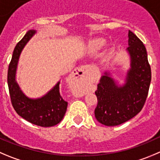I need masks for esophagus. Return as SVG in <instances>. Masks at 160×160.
<instances>
[{
    "label": "esophagus",
    "mask_w": 160,
    "mask_h": 160,
    "mask_svg": "<svg viewBox=\"0 0 160 160\" xmlns=\"http://www.w3.org/2000/svg\"><path fill=\"white\" fill-rule=\"evenodd\" d=\"M74 74L75 75L76 78H83V77H85L86 74V69L85 66H80L78 68H76L74 70Z\"/></svg>",
    "instance_id": "34e87169"
}]
</instances>
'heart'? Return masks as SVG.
<instances>
[{
	"label": "heart",
	"instance_id": "heart-1",
	"mask_svg": "<svg viewBox=\"0 0 160 160\" xmlns=\"http://www.w3.org/2000/svg\"><path fill=\"white\" fill-rule=\"evenodd\" d=\"M100 44H101V42H100V40L92 41V42L90 43L91 48H92V49H95V48H97V47L100 45Z\"/></svg>",
	"mask_w": 160,
	"mask_h": 160
}]
</instances>
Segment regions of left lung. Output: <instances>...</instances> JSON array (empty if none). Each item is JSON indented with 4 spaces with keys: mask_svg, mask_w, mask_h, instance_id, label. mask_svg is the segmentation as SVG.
I'll return each mask as SVG.
<instances>
[{
    "mask_svg": "<svg viewBox=\"0 0 160 160\" xmlns=\"http://www.w3.org/2000/svg\"><path fill=\"white\" fill-rule=\"evenodd\" d=\"M128 37L130 69L126 83L118 86L105 72L95 92L98 101L94 111L95 117L99 122L108 127L124 123L141 112L151 82V68L145 46L130 30Z\"/></svg>",
    "mask_w": 160,
    "mask_h": 160,
    "instance_id": "obj_1",
    "label": "left lung"
}]
</instances>
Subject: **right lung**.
<instances>
[{
  "instance_id": "add662e5",
  "label": "right lung",
  "mask_w": 160,
  "mask_h": 160,
  "mask_svg": "<svg viewBox=\"0 0 160 160\" xmlns=\"http://www.w3.org/2000/svg\"><path fill=\"white\" fill-rule=\"evenodd\" d=\"M35 33L34 30H28L15 48L8 71L9 94L12 104L19 116L39 127H53L61 122L68 108V102L60 93V82L41 98L30 99L22 93L16 81V68L21 52Z\"/></svg>"
}]
</instances>
